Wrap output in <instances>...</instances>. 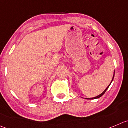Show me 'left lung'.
Returning a JSON list of instances; mask_svg holds the SVG:
<instances>
[{"mask_svg":"<svg viewBox=\"0 0 128 128\" xmlns=\"http://www.w3.org/2000/svg\"><path fill=\"white\" fill-rule=\"evenodd\" d=\"M114 76H113V78H112V80H113V79H114ZM112 82H110V84H111V83H112ZM110 85H109V86H108V87H107V88H106V89L105 90H104V92H102V93L101 94H100L99 95V96H97V97H93V98H87V99H95V98H100V97H102V96H103V95H104V94H105L106 93V90H108V88H109V86H110Z\"/></svg>","mask_w":128,"mask_h":128,"instance_id":"obj_1","label":"left lung"}]
</instances>
